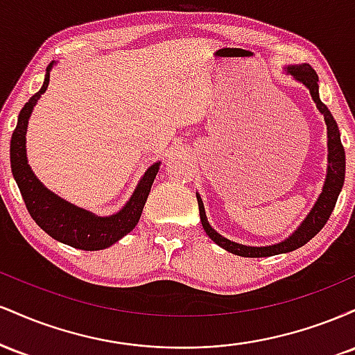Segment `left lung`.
<instances>
[{
    "mask_svg": "<svg viewBox=\"0 0 355 355\" xmlns=\"http://www.w3.org/2000/svg\"><path fill=\"white\" fill-rule=\"evenodd\" d=\"M285 71L288 75H292L297 81L305 85L311 92L312 100L315 101L319 112L324 115L325 125H327V177H325L324 189H322V193L317 198L315 205L312 207V210L309 211V215L305 220L299 225L294 234L288 239H285L284 242L274 243V245L267 247H250V245H242V243L232 242V240L222 237L218 232H215L210 227L209 220H207L205 209H203V202L200 195L197 193L198 200V210H200V220L203 230L207 232V235L214 240L217 245L225 248L230 254L240 255V257H252V259H257V257H270L277 254H287V252L295 250V248L305 245L309 240L315 237L317 234L322 230V227L327 223L329 217H331L334 207H336L337 197H339L342 185H344V177H345V152L344 146H342L340 141V133L339 126H337L336 120H334L332 113L329 112V108L322 103L319 98V76L311 64H291V67L285 68Z\"/></svg>",
    "mask_w": 355,
    "mask_h": 355,
    "instance_id": "left-lung-1",
    "label": "left lung"
}]
</instances>
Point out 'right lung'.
<instances>
[{
    "label": "right lung",
    "mask_w": 355,
    "mask_h": 355,
    "mask_svg": "<svg viewBox=\"0 0 355 355\" xmlns=\"http://www.w3.org/2000/svg\"><path fill=\"white\" fill-rule=\"evenodd\" d=\"M51 68L53 63L48 64L43 87L24 103L19 112L18 123H16L10 144L11 172L18 183L19 191H21L24 205L30 211L31 218L38 223L40 229H43L50 237L70 247L81 248V250H103L135 229L155 177L160 170V162L146 170L123 209L110 217H98L92 211L63 200L58 195L48 190L35 177L28 165L26 137L24 135H26L28 120H30L36 101L46 92L48 83H50Z\"/></svg>",
    "instance_id": "obj_1"
}]
</instances>
